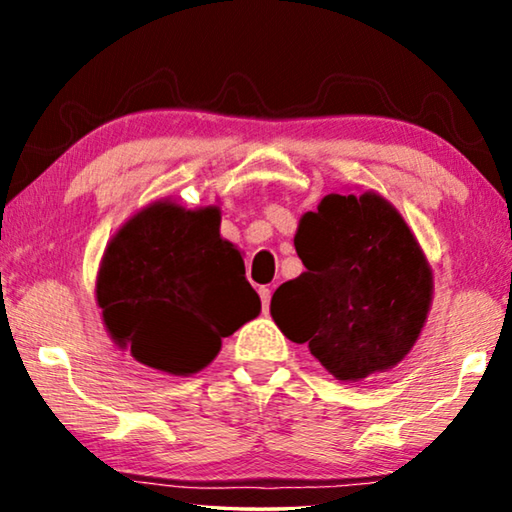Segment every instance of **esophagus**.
<instances>
[{
	"instance_id": "obj_1",
	"label": "esophagus",
	"mask_w": 512,
	"mask_h": 512,
	"mask_svg": "<svg viewBox=\"0 0 512 512\" xmlns=\"http://www.w3.org/2000/svg\"><path fill=\"white\" fill-rule=\"evenodd\" d=\"M271 289H266V287H259V298H262V309L264 311H268V307H271Z\"/></svg>"
}]
</instances>
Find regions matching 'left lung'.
<instances>
[{
	"mask_svg": "<svg viewBox=\"0 0 512 512\" xmlns=\"http://www.w3.org/2000/svg\"><path fill=\"white\" fill-rule=\"evenodd\" d=\"M307 271L273 293L271 316L341 381L397 366L427 320L433 275L402 214L375 192L327 194L302 214Z\"/></svg>",
	"mask_w": 512,
	"mask_h": 512,
	"instance_id": "obj_1",
	"label": "left lung"
}]
</instances>
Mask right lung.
I'll list each match as a JSON object with an SVG mask.
<instances>
[{
	"label": "right lung",
	"mask_w": 512,
	"mask_h": 512,
	"mask_svg": "<svg viewBox=\"0 0 512 512\" xmlns=\"http://www.w3.org/2000/svg\"><path fill=\"white\" fill-rule=\"evenodd\" d=\"M216 205L155 201L110 239L97 275L103 325L144 366L187 377L259 316L244 257L221 237Z\"/></svg>",
	"instance_id": "obj_1"
}]
</instances>
